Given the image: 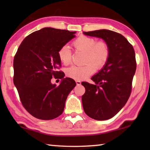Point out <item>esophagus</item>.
I'll use <instances>...</instances> for the list:
<instances>
[{"instance_id": "1", "label": "esophagus", "mask_w": 150, "mask_h": 150, "mask_svg": "<svg viewBox=\"0 0 150 150\" xmlns=\"http://www.w3.org/2000/svg\"><path fill=\"white\" fill-rule=\"evenodd\" d=\"M76 84L77 85H80L81 84V82L80 81H76Z\"/></svg>"}]
</instances>
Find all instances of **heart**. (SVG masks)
Here are the masks:
<instances>
[{
	"instance_id": "obj_1",
	"label": "heart",
	"mask_w": 150,
	"mask_h": 150,
	"mask_svg": "<svg viewBox=\"0 0 150 150\" xmlns=\"http://www.w3.org/2000/svg\"><path fill=\"white\" fill-rule=\"evenodd\" d=\"M75 52H85L83 66H72L65 71L66 75L73 79L81 81L87 79L95 72L101 69L107 63L110 50L105 41H97L95 38L81 35L73 42ZM58 57L63 65H68L72 62L73 53L67 45H63L58 51Z\"/></svg>"
}]
</instances>
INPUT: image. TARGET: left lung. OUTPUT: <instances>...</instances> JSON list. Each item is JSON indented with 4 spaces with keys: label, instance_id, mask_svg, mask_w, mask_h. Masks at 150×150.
<instances>
[{
    "label": "left lung",
    "instance_id": "8db88e82",
    "mask_svg": "<svg viewBox=\"0 0 150 150\" xmlns=\"http://www.w3.org/2000/svg\"><path fill=\"white\" fill-rule=\"evenodd\" d=\"M83 33L103 38L110 47L107 63L91 78L95 84L81 83L85 88L82 103L86 115L96 120H106L115 116L130 97L136 69L135 52L126 38L116 32L99 30Z\"/></svg>",
    "mask_w": 150,
    "mask_h": 150
}]
</instances>
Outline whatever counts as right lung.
Wrapping results in <instances>:
<instances>
[{"mask_svg":"<svg viewBox=\"0 0 150 150\" xmlns=\"http://www.w3.org/2000/svg\"><path fill=\"white\" fill-rule=\"evenodd\" d=\"M75 32L44 28L25 38L14 58V83L24 108L34 117L49 120L63 113L75 81L63 78L58 51L75 37ZM52 77L63 78L57 86Z\"/></svg>","mask_w":150,"mask_h":150,"instance_id":"1","label":"right lung"}]
</instances>
